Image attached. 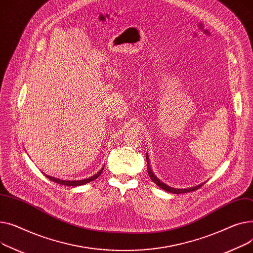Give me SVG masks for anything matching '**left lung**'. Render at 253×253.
<instances>
[{"instance_id":"left-lung-1","label":"left lung","mask_w":253,"mask_h":253,"mask_svg":"<svg viewBox=\"0 0 253 253\" xmlns=\"http://www.w3.org/2000/svg\"><path fill=\"white\" fill-rule=\"evenodd\" d=\"M146 160H147V166H148V174H149L151 181H153L158 187H160L161 189H163L167 192H169V193H173V194H182V193H188V192H191V191H195L197 189H199L201 186H203L204 183L198 185V186H195V187H191V188H188V189H175V188H171L166 184H163L162 182H160V180L158 179V177L153 173L152 169H151V167H150V163H149V156H148V154H146Z\"/></svg>"}]
</instances>
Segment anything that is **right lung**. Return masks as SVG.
I'll list each match as a JSON object with an SVG mask.
<instances>
[{
    "label": "right lung",
    "instance_id": "obj_1",
    "mask_svg": "<svg viewBox=\"0 0 253 253\" xmlns=\"http://www.w3.org/2000/svg\"><path fill=\"white\" fill-rule=\"evenodd\" d=\"M104 169V167L97 172L95 173L94 175L87 177V179H84V180H79V181H66V180H60V179H57V177H54V176H51V175H48V174H44L46 175V177H48V179H50L51 181L57 183V184H60V185H64V186H72V187H77V186H82V185H84L86 183H90L96 179H98L99 175L102 173Z\"/></svg>",
    "mask_w": 253,
    "mask_h": 253
}]
</instances>
